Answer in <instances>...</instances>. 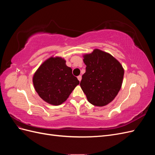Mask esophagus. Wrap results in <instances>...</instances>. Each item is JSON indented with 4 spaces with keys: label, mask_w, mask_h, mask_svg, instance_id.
<instances>
[{
    "label": "esophagus",
    "mask_w": 155,
    "mask_h": 155,
    "mask_svg": "<svg viewBox=\"0 0 155 155\" xmlns=\"http://www.w3.org/2000/svg\"><path fill=\"white\" fill-rule=\"evenodd\" d=\"M81 78H82L81 76H78V80H79V81H81Z\"/></svg>",
    "instance_id": "obj_1"
}]
</instances>
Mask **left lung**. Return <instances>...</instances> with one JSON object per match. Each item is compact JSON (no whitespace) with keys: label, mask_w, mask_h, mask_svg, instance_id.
<instances>
[{"label":"left lung","mask_w":155,"mask_h":155,"mask_svg":"<svg viewBox=\"0 0 155 155\" xmlns=\"http://www.w3.org/2000/svg\"><path fill=\"white\" fill-rule=\"evenodd\" d=\"M83 58L87 67L81 88L89 103L105 106L114 99L121 87L124 75L122 65L112 55L99 49L84 54Z\"/></svg>","instance_id":"obj_1"}]
</instances>
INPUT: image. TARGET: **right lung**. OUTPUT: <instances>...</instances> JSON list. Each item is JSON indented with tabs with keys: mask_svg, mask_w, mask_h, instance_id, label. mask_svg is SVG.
Returning a JSON list of instances; mask_svg holds the SVG:
<instances>
[{
	"mask_svg": "<svg viewBox=\"0 0 155 155\" xmlns=\"http://www.w3.org/2000/svg\"><path fill=\"white\" fill-rule=\"evenodd\" d=\"M33 84L38 95L52 105H59L67 100L79 81L72 70L61 57L49 58L42 63L33 76Z\"/></svg>",
	"mask_w": 155,
	"mask_h": 155,
	"instance_id": "add662e5",
	"label": "right lung"
}]
</instances>
